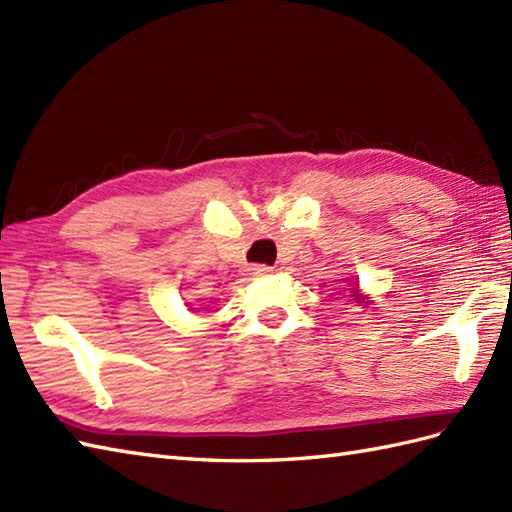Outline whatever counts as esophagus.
Wrapping results in <instances>:
<instances>
[{
  "label": "esophagus",
  "instance_id": "obj_1",
  "mask_svg": "<svg viewBox=\"0 0 512 512\" xmlns=\"http://www.w3.org/2000/svg\"><path fill=\"white\" fill-rule=\"evenodd\" d=\"M250 270H253V275H268L270 273L268 266H253Z\"/></svg>",
  "mask_w": 512,
  "mask_h": 512
}]
</instances>
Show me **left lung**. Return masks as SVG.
Wrapping results in <instances>:
<instances>
[{
  "instance_id": "left-lung-1",
  "label": "left lung",
  "mask_w": 512,
  "mask_h": 512,
  "mask_svg": "<svg viewBox=\"0 0 512 512\" xmlns=\"http://www.w3.org/2000/svg\"><path fill=\"white\" fill-rule=\"evenodd\" d=\"M350 281H352V284H347V286H350V288H347V292H350V295H347V297H352L354 303H361V306L367 308L369 303H372V299H369V295H365V292H361V286H358L354 279H350Z\"/></svg>"
}]
</instances>
